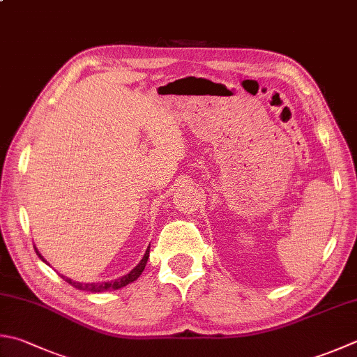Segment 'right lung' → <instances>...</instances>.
I'll return each mask as SVG.
<instances>
[{"label": "right lung", "mask_w": 357, "mask_h": 357, "mask_svg": "<svg viewBox=\"0 0 357 357\" xmlns=\"http://www.w3.org/2000/svg\"><path fill=\"white\" fill-rule=\"evenodd\" d=\"M33 248H36V247H33ZM36 252H37V255H38V258L42 259V261H45L42 255L38 253L37 248H36ZM147 259H149V247H147V250H146V253H144L143 259L139 261V264H138L135 268H132V271H130L129 273H127V275H124V277L116 278V280H113V281H107V283H77V281H73V280H70V278H65V277H62V278L66 281V283H70L71 286L79 289V291H86V292L116 291V289H121V287L127 286V284L132 283V281H135V280L139 277L141 272L144 271V267H146V264H147ZM45 262H46V261H45Z\"/></svg>", "instance_id": "add662e5"}]
</instances>
